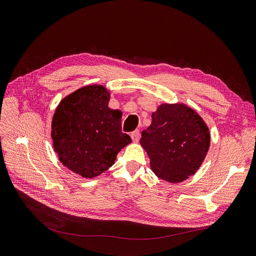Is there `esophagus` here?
Masks as SVG:
<instances>
[{"mask_svg":"<svg viewBox=\"0 0 256 256\" xmlns=\"http://www.w3.org/2000/svg\"><path fill=\"white\" fill-rule=\"evenodd\" d=\"M130 138H132V140L134 141V142H138L139 139H140V132L138 130L132 132V134H130Z\"/></svg>","mask_w":256,"mask_h":256,"instance_id":"obj_1","label":"esophagus"}]
</instances>
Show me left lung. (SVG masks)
I'll list each match as a JSON object with an SVG mask.
<instances>
[{
    "mask_svg": "<svg viewBox=\"0 0 256 256\" xmlns=\"http://www.w3.org/2000/svg\"><path fill=\"white\" fill-rule=\"evenodd\" d=\"M140 144L160 179L182 182L194 174L205 159L209 130L194 110L184 104H162L142 132Z\"/></svg>",
    "mask_w": 256,
    "mask_h": 256,
    "instance_id": "obj_1",
    "label": "left lung"
}]
</instances>
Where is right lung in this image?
Here are the masks:
<instances>
[{"instance_id":"obj_1","label":"right lung","mask_w":256,"mask_h":256,"mask_svg":"<svg viewBox=\"0 0 256 256\" xmlns=\"http://www.w3.org/2000/svg\"><path fill=\"white\" fill-rule=\"evenodd\" d=\"M102 86H86L60 102L52 120V139L60 162L84 178L114 164L118 152L132 142L121 130L119 110L108 108Z\"/></svg>"}]
</instances>
